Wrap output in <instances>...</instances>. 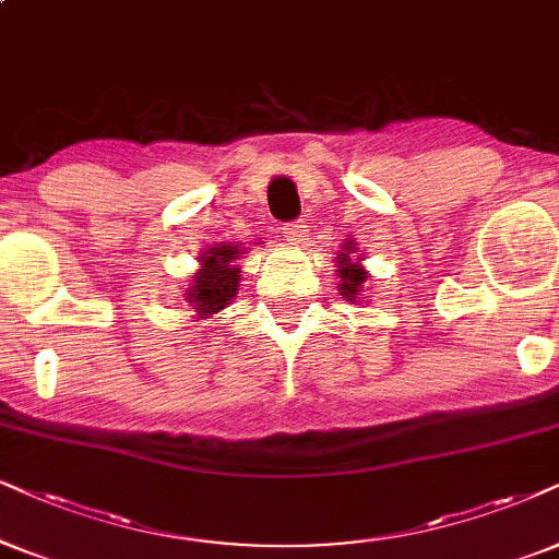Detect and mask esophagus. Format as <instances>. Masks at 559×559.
I'll list each match as a JSON object with an SVG mask.
<instances>
[{"label": "esophagus", "instance_id": "1", "mask_svg": "<svg viewBox=\"0 0 559 559\" xmlns=\"http://www.w3.org/2000/svg\"><path fill=\"white\" fill-rule=\"evenodd\" d=\"M307 231H309L307 229V222H304V218H296V222L286 224V227H284V237L292 245H301L304 239H307Z\"/></svg>", "mask_w": 559, "mask_h": 559}]
</instances>
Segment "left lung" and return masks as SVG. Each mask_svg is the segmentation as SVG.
Masks as SVG:
<instances>
[{"label":"left lung","mask_w":559,"mask_h":559,"mask_svg":"<svg viewBox=\"0 0 559 559\" xmlns=\"http://www.w3.org/2000/svg\"><path fill=\"white\" fill-rule=\"evenodd\" d=\"M348 252H350V247H345V255H341L337 258V267H341V271H337V275H341V294L345 296V299H356L358 296V292H364V284H366V271L361 265H356V263H350V258H348Z\"/></svg>","instance_id":"left-lung-1"}]
</instances>
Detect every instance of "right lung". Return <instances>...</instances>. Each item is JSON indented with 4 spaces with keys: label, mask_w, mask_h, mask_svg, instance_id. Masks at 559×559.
I'll list each match as a JSON object with an SVG mask.
<instances>
[{
    "label": "right lung",
    "mask_w": 559,
    "mask_h": 559,
    "mask_svg": "<svg viewBox=\"0 0 559 559\" xmlns=\"http://www.w3.org/2000/svg\"><path fill=\"white\" fill-rule=\"evenodd\" d=\"M235 258H239V250L231 245L211 247L209 252H203L201 271L193 275V284L188 288L190 307L203 320L235 299L239 284V267L231 265Z\"/></svg>",
    "instance_id": "right-lung-1"
}]
</instances>
